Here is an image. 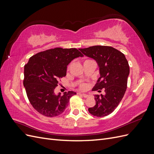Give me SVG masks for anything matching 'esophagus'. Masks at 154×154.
I'll return each instance as SVG.
<instances>
[{
    "label": "esophagus",
    "instance_id": "esophagus-1",
    "mask_svg": "<svg viewBox=\"0 0 154 154\" xmlns=\"http://www.w3.org/2000/svg\"><path fill=\"white\" fill-rule=\"evenodd\" d=\"M79 94H81V93H79ZM82 95L84 97H88V94H82Z\"/></svg>",
    "mask_w": 154,
    "mask_h": 154
}]
</instances>
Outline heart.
<instances>
[{"label":"heart","mask_w":154,"mask_h":154,"mask_svg":"<svg viewBox=\"0 0 154 154\" xmlns=\"http://www.w3.org/2000/svg\"><path fill=\"white\" fill-rule=\"evenodd\" d=\"M80 88H82V90H85V89H87V85L85 84V83H83V84H82L80 85Z\"/></svg>","instance_id":"heart-1"}]
</instances>
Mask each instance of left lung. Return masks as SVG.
<instances>
[{
	"label": "left lung",
	"instance_id": "obj_1",
	"mask_svg": "<svg viewBox=\"0 0 154 154\" xmlns=\"http://www.w3.org/2000/svg\"><path fill=\"white\" fill-rule=\"evenodd\" d=\"M79 50L98 65L100 77L92 90L105 88V92L104 95H94L96 105L88 110L97 117L108 116L118 106L127 89L130 73L127 60L123 53L110 46L94 45Z\"/></svg>",
	"mask_w": 154,
	"mask_h": 154
}]
</instances>
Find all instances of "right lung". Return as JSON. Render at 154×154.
I'll return each mask as SVG.
<instances>
[{"instance_id":"obj_1","label":"right lung","mask_w":154,"mask_h":154,"mask_svg":"<svg viewBox=\"0 0 154 154\" xmlns=\"http://www.w3.org/2000/svg\"><path fill=\"white\" fill-rule=\"evenodd\" d=\"M83 55L76 48H57L31 57L24 66V86L32 107L42 115L54 117L63 112L75 92L55 94L59 79L66 76L67 67Z\"/></svg>"}]
</instances>
